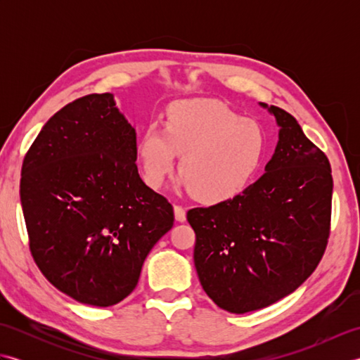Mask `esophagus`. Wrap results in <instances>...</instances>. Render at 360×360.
Masks as SVG:
<instances>
[{
	"mask_svg": "<svg viewBox=\"0 0 360 360\" xmlns=\"http://www.w3.org/2000/svg\"><path fill=\"white\" fill-rule=\"evenodd\" d=\"M174 218H176V221H179V223H184V221L187 219L186 209L182 207V205H174Z\"/></svg>",
	"mask_w": 360,
	"mask_h": 360,
	"instance_id": "1",
	"label": "esophagus"
}]
</instances>
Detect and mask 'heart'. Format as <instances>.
<instances>
[{"label":"heart","mask_w":360,"mask_h":360,"mask_svg":"<svg viewBox=\"0 0 360 360\" xmlns=\"http://www.w3.org/2000/svg\"><path fill=\"white\" fill-rule=\"evenodd\" d=\"M143 181L159 188L179 158L182 182L196 201L221 204L241 195L267 155V134L254 119L215 101H182L151 124L139 141Z\"/></svg>","instance_id":"heart-1"}]
</instances>
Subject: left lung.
I'll use <instances>...</instances> for the list:
<instances>
[{
	"label": "left lung",
	"mask_w": 360,
	"mask_h": 360,
	"mask_svg": "<svg viewBox=\"0 0 360 360\" xmlns=\"http://www.w3.org/2000/svg\"><path fill=\"white\" fill-rule=\"evenodd\" d=\"M269 111L280 134L266 173L231 201L187 212L201 286L233 314L294 292L320 263L331 231L330 160L295 117L274 105Z\"/></svg>",
	"instance_id": "1"
}]
</instances>
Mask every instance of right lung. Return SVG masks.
I'll return each instance as SVG.
<instances>
[{
    "label": "right lung",
    "mask_w": 360,
    "mask_h": 360,
    "mask_svg": "<svg viewBox=\"0 0 360 360\" xmlns=\"http://www.w3.org/2000/svg\"><path fill=\"white\" fill-rule=\"evenodd\" d=\"M136 131L112 94L68 103L43 127L21 167L29 249L51 285L112 307L133 292L145 258L174 221L141 179Z\"/></svg>",
    "instance_id": "obj_1"
}]
</instances>
